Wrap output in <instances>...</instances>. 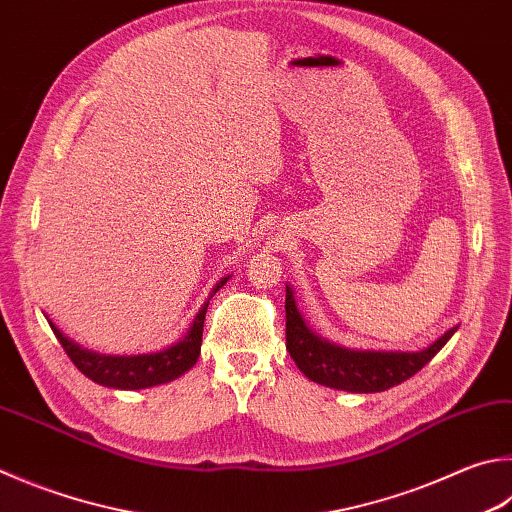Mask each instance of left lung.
<instances>
[{
  "label": "left lung",
  "mask_w": 512,
  "mask_h": 512,
  "mask_svg": "<svg viewBox=\"0 0 512 512\" xmlns=\"http://www.w3.org/2000/svg\"><path fill=\"white\" fill-rule=\"evenodd\" d=\"M286 349L302 374L318 385L353 394L385 392L421 371L443 349L457 327L421 351H358L333 345L313 333L297 311L295 295L286 286Z\"/></svg>",
  "instance_id": "1"
}]
</instances>
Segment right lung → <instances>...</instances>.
Segmentation results:
<instances>
[{
  "label": "right lung",
  "mask_w": 512,
  "mask_h": 512,
  "mask_svg": "<svg viewBox=\"0 0 512 512\" xmlns=\"http://www.w3.org/2000/svg\"><path fill=\"white\" fill-rule=\"evenodd\" d=\"M228 277H224V280L212 288V295H215L219 288L228 282ZM208 302L201 306V311L190 324V329L183 336V340L174 342L172 347H167L163 351L138 353V356H105V353L82 349L80 345H76V342L64 336L53 322L49 324L55 333V338L60 340L62 349L67 351V356L71 358L73 365H76L87 378L94 380V383L114 387V389H145V387L170 383V380L183 376L185 371L197 365L199 353H201L203 320H206Z\"/></svg>",
  "instance_id": "obj_1"
}]
</instances>
